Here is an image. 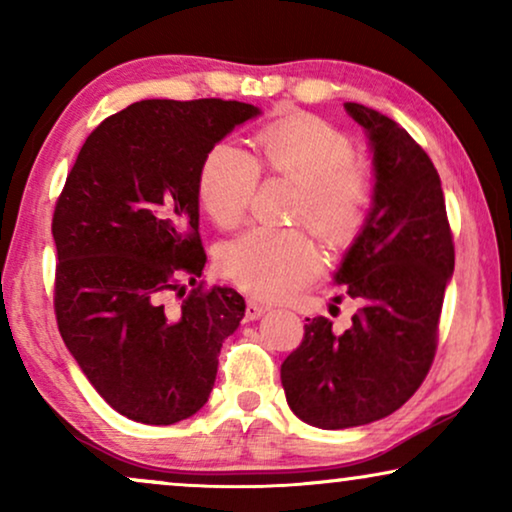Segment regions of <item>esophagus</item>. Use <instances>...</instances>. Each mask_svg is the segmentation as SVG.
I'll list each match as a JSON object with an SVG mask.
<instances>
[{"label":"esophagus","instance_id":"1","mask_svg":"<svg viewBox=\"0 0 512 512\" xmlns=\"http://www.w3.org/2000/svg\"><path fill=\"white\" fill-rule=\"evenodd\" d=\"M265 312H268V305L256 303V300H249V303H247V312H244V317H247V321H256V319H261Z\"/></svg>","mask_w":512,"mask_h":512}]
</instances>
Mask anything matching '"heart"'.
Wrapping results in <instances>:
<instances>
[{
    "label": "heart",
    "mask_w": 512,
    "mask_h": 512,
    "mask_svg": "<svg viewBox=\"0 0 512 512\" xmlns=\"http://www.w3.org/2000/svg\"><path fill=\"white\" fill-rule=\"evenodd\" d=\"M256 158L219 142L202 160L198 195L209 219L228 228L244 219L261 170L298 181L293 219L307 221L331 244L352 242L368 219L373 179L354 160L352 139L321 118L286 116L256 135ZM321 249L300 228L254 226L221 244L216 265L249 296L277 300L317 277Z\"/></svg>",
    "instance_id": "b5f03b06"
}]
</instances>
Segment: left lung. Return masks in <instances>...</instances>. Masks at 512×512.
Listing matches in <instances>:
<instances>
[{"mask_svg":"<svg viewBox=\"0 0 512 512\" xmlns=\"http://www.w3.org/2000/svg\"><path fill=\"white\" fill-rule=\"evenodd\" d=\"M373 151V205L335 282L359 312L347 331L307 319L282 363L293 415L319 429H349L391 415L419 389L438 342L445 286L454 272L440 177L426 151L380 111L347 102Z\"/></svg>","mask_w":512,"mask_h":512,"instance_id":"left-lung-1","label":"left lung"}]
</instances>
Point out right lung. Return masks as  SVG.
Masks as SVG:
<instances>
[{
    "label": "right lung",
    "instance_id": "1",
    "mask_svg": "<svg viewBox=\"0 0 512 512\" xmlns=\"http://www.w3.org/2000/svg\"><path fill=\"white\" fill-rule=\"evenodd\" d=\"M261 114L235 100H142L104 118L81 146L53 214L55 319L104 401L153 426L195 415L212 394L223 340L244 317L228 286L184 293L205 268L202 160Z\"/></svg>",
    "mask_w": 512,
    "mask_h": 512
}]
</instances>
